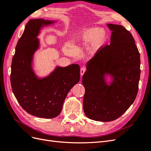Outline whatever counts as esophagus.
<instances>
[{"label":"esophagus","instance_id":"1","mask_svg":"<svg viewBox=\"0 0 151 151\" xmlns=\"http://www.w3.org/2000/svg\"><path fill=\"white\" fill-rule=\"evenodd\" d=\"M86 70V69L85 67H82V68H81L80 72H81V76H83V74L85 73Z\"/></svg>","mask_w":151,"mask_h":151}]
</instances>
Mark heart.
<instances>
[{"instance_id": "1", "label": "heart", "mask_w": 151, "mask_h": 151, "mask_svg": "<svg viewBox=\"0 0 151 151\" xmlns=\"http://www.w3.org/2000/svg\"><path fill=\"white\" fill-rule=\"evenodd\" d=\"M107 38L106 31L98 27L82 29L77 36L76 42L81 45L89 44L88 53L94 55L101 48Z\"/></svg>"}]
</instances>
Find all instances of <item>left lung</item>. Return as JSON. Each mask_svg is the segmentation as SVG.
<instances>
[{
  "label": "left lung",
  "mask_w": 151,
  "mask_h": 151,
  "mask_svg": "<svg viewBox=\"0 0 151 151\" xmlns=\"http://www.w3.org/2000/svg\"><path fill=\"white\" fill-rule=\"evenodd\" d=\"M107 26L111 31V43L86 63L82 81L85 115L103 122L117 119L134 103L140 75V53L133 36L121 25Z\"/></svg>",
  "instance_id": "8db88e82"
}]
</instances>
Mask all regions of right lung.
I'll use <instances>...</instances> for the list:
<instances>
[{
	"instance_id": "obj_1",
	"label": "right lung",
	"mask_w": 151,
	"mask_h": 151,
	"mask_svg": "<svg viewBox=\"0 0 151 151\" xmlns=\"http://www.w3.org/2000/svg\"><path fill=\"white\" fill-rule=\"evenodd\" d=\"M56 20L33 19L26 25L16 47L11 64V84L18 103L31 115L43 118L57 116L72 87L79 83V65H57L50 74L39 77L34 70V57L40 48L38 36Z\"/></svg>"
}]
</instances>
